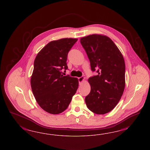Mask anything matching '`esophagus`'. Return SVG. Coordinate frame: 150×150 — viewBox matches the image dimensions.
<instances>
[{
	"label": "esophagus",
	"instance_id": "obj_1",
	"mask_svg": "<svg viewBox=\"0 0 150 150\" xmlns=\"http://www.w3.org/2000/svg\"><path fill=\"white\" fill-rule=\"evenodd\" d=\"M85 79V78L83 76H81V77H78V80H79V83H80L81 82L83 81V80Z\"/></svg>",
	"mask_w": 150,
	"mask_h": 150
}]
</instances>
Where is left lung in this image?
Listing matches in <instances>:
<instances>
[{"mask_svg": "<svg viewBox=\"0 0 150 150\" xmlns=\"http://www.w3.org/2000/svg\"><path fill=\"white\" fill-rule=\"evenodd\" d=\"M86 51L92 72L88 79L91 91L85 97L87 108L97 114H104L114 108L125 88V65L123 55L109 37L92 35L80 39Z\"/></svg>", "mask_w": 150, "mask_h": 150, "instance_id": "1", "label": "left lung"}]
</instances>
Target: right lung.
I'll use <instances>...</instances> for the list:
<instances>
[{"instance_id": "add662e5", "label": "right lung", "mask_w": 150, "mask_h": 150, "mask_svg": "<svg viewBox=\"0 0 150 150\" xmlns=\"http://www.w3.org/2000/svg\"><path fill=\"white\" fill-rule=\"evenodd\" d=\"M76 38H63L48 43L37 54L34 61L31 86L37 102L45 112L61 113L68 107L77 91L79 81L66 71L69 52Z\"/></svg>"}]
</instances>
